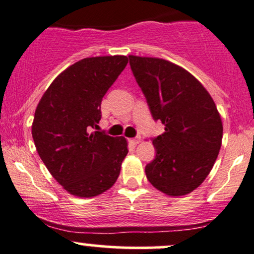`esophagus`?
I'll return each instance as SVG.
<instances>
[{
    "label": "esophagus",
    "instance_id": "34e87169",
    "mask_svg": "<svg viewBox=\"0 0 254 254\" xmlns=\"http://www.w3.org/2000/svg\"><path fill=\"white\" fill-rule=\"evenodd\" d=\"M140 141H141V138H140V136H135V138L129 139V142H132V144H134V145L140 144Z\"/></svg>",
    "mask_w": 254,
    "mask_h": 254
}]
</instances>
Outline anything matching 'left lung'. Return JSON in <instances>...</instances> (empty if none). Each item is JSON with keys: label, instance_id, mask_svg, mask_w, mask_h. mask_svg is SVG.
<instances>
[{"label": "left lung", "instance_id": "1", "mask_svg": "<svg viewBox=\"0 0 254 254\" xmlns=\"http://www.w3.org/2000/svg\"><path fill=\"white\" fill-rule=\"evenodd\" d=\"M154 120L165 132L153 139L156 158L145 168L156 189L184 196L203 183L222 142V121L210 94L186 68L152 57L128 56Z\"/></svg>", "mask_w": 254, "mask_h": 254}]
</instances>
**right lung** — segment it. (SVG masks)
<instances>
[{
  "label": "right lung",
  "mask_w": 254,
  "mask_h": 254,
  "mask_svg": "<svg viewBox=\"0 0 254 254\" xmlns=\"http://www.w3.org/2000/svg\"><path fill=\"white\" fill-rule=\"evenodd\" d=\"M128 58H84L65 68L51 83L35 109L32 135L50 174L71 195L94 197L110 189L127 156L125 136L98 128L101 102Z\"/></svg>",
  "instance_id": "1"
}]
</instances>
